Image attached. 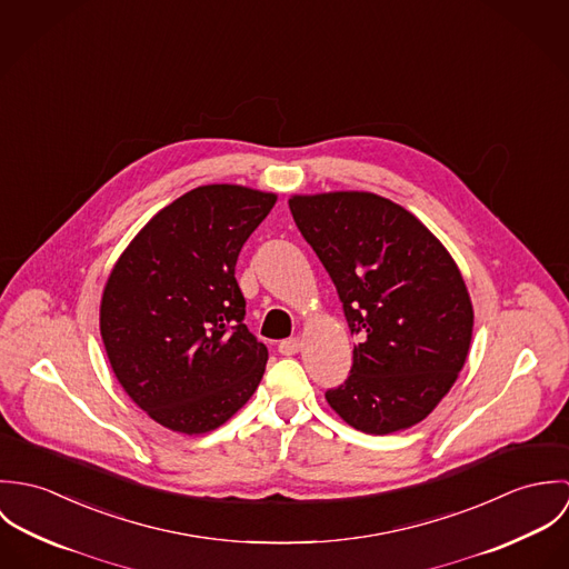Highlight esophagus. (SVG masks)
Wrapping results in <instances>:
<instances>
[{
    "label": "esophagus",
    "instance_id": "esophagus-1",
    "mask_svg": "<svg viewBox=\"0 0 569 569\" xmlns=\"http://www.w3.org/2000/svg\"><path fill=\"white\" fill-rule=\"evenodd\" d=\"M300 348H302V339L300 337H291V339H284V341L278 343V352L287 355V357L300 352Z\"/></svg>",
    "mask_w": 569,
    "mask_h": 569
}]
</instances>
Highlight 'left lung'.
Segmentation results:
<instances>
[{"instance_id": "1", "label": "left lung", "mask_w": 569, "mask_h": 569, "mask_svg": "<svg viewBox=\"0 0 569 569\" xmlns=\"http://www.w3.org/2000/svg\"><path fill=\"white\" fill-rule=\"evenodd\" d=\"M289 208L359 337L328 406L375 436L420 422L451 390L471 346L473 307L458 264L411 212L379 194H296Z\"/></svg>"}]
</instances>
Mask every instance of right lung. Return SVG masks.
Here are the masks:
<instances>
[{
  "mask_svg": "<svg viewBox=\"0 0 569 569\" xmlns=\"http://www.w3.org/2000/svg\"><path fill=\"white\" fill-rule=\"evenodd\" d=\"M273 203L244 186H199L160 210L109 273L100 335L111 370L172 431L221 427L264 375L267 346L243 325L234 267Z\"/></svg>",
  "mask_w": 569,
  "mask_h": 569,
  "instance_id": "add662e5",
  "label": "right lung"
}]
</instances>
